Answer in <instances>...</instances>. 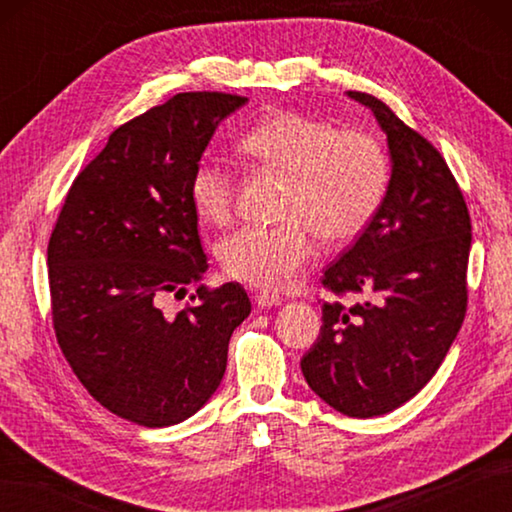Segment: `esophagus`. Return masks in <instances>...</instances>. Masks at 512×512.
<instances>
[{
  "instance_id": "1",
  "label": "esophagus",
  "mask_w": 512,
  "mask_h": 512,
  "mask_svg": "<svg viewBox=\"0 0 512 512\" xmlns=\"http://www.w3.org/2000/svg\"><path fill=\"white\" fill-rule=\"evenodd\" d=\"M281 299L279 295H275V292H257L255 295V303L259 308H275V306H281Z\"/></svg>"
}]
</instances>
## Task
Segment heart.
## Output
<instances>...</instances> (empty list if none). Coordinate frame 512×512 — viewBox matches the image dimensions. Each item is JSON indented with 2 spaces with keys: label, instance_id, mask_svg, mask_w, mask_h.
Wrapping results in <instances>:
<instances>
[{
  "label": "heart",
  "instance_id": "heart-1",
  "mask_svg": "<svg viewBox=\"0 0 512 512\" xmlns=\"http://www.w3.org/2000/svg\"><path fill=\"white\" fill-rule=\"evenodd\" d=\"M239 151L257 167L288 176L281 224H250L226 235L217 253L224 273L264 290H284L312 257V235L347 244L361 235L385 202L391 167L380 140L361 129H341L325 118L279 112L242 134ZM237 184L222 162L195 167L189 195L204 222L226 224Z\"/></svg>",
  "mask_w": 512,
  "mask_h": 512
}]
</instances>
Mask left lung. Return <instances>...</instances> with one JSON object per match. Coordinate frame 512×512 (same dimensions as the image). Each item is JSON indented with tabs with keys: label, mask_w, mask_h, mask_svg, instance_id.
Instances as JSON below:
<instances>
[{
	"label": "left lung",
	"mask_w": 512,
	"mask_h": 512,
	"mask_svg": "<svg viewBox=\"0 0 512 512\" xmlns=\"http://www.w3.org/2000/svg\"><path fill=\"white\" fill-rule=\"evenodd\" d=\"M387 134L385 202L323 273L345 308L323 303L317 343L301 358L310 389L336 411L374 418L405 405L438 372L466 314L471 215L440 151L376 96L347 92Z\"/></svg>",
	"instance_id": "left-lung-1"
}]
</instances>
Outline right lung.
Returning a JSON list of instances; mask_svg holds the SVG:
<instances>
[{"mask_svg": "<svg viewBox=\"0 0 512 512\" xmlns=\"http://www.w3.org/2000/svg\"><path fill=\"white\" fill-rule=\"evenodd\" d=\"M248 99L182 92L114 129L65 195L48 244L54 334L72 372L105 409L143 427L193 416L226 369L246 290L200 286L206 273L189 182L217 125Z\"/></svg>", "mask_w": 512, "mask_h": 512, "instance_id": "add662e5", "label": "right lung"}]
</instances>
